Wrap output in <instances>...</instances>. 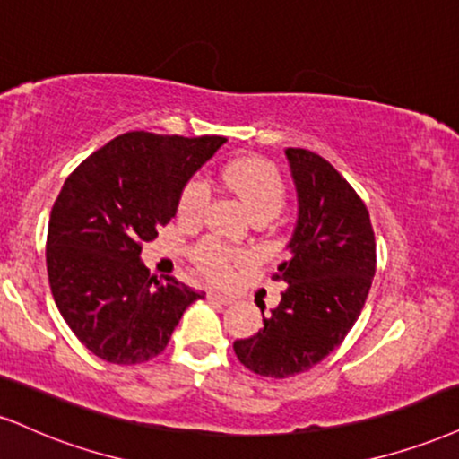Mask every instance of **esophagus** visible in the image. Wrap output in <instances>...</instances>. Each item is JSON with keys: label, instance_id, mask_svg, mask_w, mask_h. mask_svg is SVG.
Returning a JSON list of instances; mask_svg holds the SVG:
<instances>
[{"label": "esophagus", "instance_id": "obj_1", "mask_svg": "<svg viewBox=\"0 0 459 459\" xmlns=\"http://www.w3.org/2000/svg\"><path fill=\"white\" fill-rule=\"evenodd\" d=\"M207 299L212 303H220V306H229V303H233L229 295H222V292H215V290H209L207 292Z\"/></svg>", "mask_w": 459, "mask_h": 459}]
</instances>
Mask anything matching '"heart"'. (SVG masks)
Wrapping results in <instances>:
<instances>
[{"mask_svg":"<svg viewBox=\"0 0 459 459\" xmlns=\"http://www.w3.org/2000/svg\"><path fill=\"white\" fill-rule=\"evenodd\" d=\"M222 181L233 195L244 203L254 218L256 215H275L282 209L286 198V186L280 170L263 158H241L226 164ZM209 203V190L203 179L187 181L179 196L177 215L181 222L196 224L205 215ZM195 261L203 273L213 282H222L237 264L247 261L244 250H237L218 239H207L196 246Z\"/></svg>","mask_w":459,"mask_h":459,"instance_id":"heart-1","label":"heart"}]
</instances>
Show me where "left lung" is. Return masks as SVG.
<instances>
[{
  "instance_id": "1",
  "label": "left lung",
  "mask_w": 459,
  "mask_h": 459,
  "mask_svg": "<svg viewBox=\"0 0 459 459\" xmlns=\"http://www.w3.org/2000/svg\"><path fill=\"white\" fill-rule=\"evenodd\" d=\"M284 153L297 192V222L286 244L289 261L273 278L286 289L278 307L263 314V329L233 344L247 369L272 378L307 372L342 344L377 272L369 213L349 181L307 149Z\"/></svg>"
}]
</instances>
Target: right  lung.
Here are the masks:
<instances>
[{"label":"right lung","mask_w":459,"mask_h":459,"mask_svg":"<svg viewBox=\"0 0 459 459\" xmlns=\"http://www.w3.org/2000/svg\"><path fill=\"white\" fill-rule=\"evenodd\" d=\"M224 143L128 132L65 179L48 220V284L72 333L96 357L119 366L149 361L186 307L205 297L149 273L141 246L175 218L187 181Z\"/></svg>","instance_id":"add662e5"}]
</instances>
